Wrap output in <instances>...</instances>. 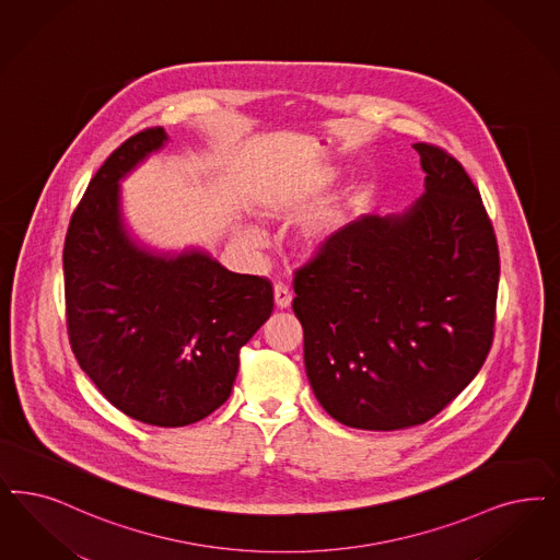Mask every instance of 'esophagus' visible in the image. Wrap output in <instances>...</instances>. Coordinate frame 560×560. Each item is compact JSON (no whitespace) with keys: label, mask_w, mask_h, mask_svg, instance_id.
Masks as SVG:
<instances>
[{"label":"esophagus","mask_w":560,"mask_h":560,"mask_svg":"<svg viewBox=\"0 0 560 560\" xmlns=\"http://www.w3.org/2000/svg\"><path fill=\"white\" fill-rule=\"evenodd\" d=\"M272 295H275V306H277V308H290L293 295H291V291L288 290L285 285L277 283V285H275V290H272Z\"/></svg>","instance_id":"obj_1"}]
</instances>
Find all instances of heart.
<instances>
[{
    "label": "heart",
    "mask_w": 560,
    "mask_h": 560,
    "mask_svg": "<svg viewBox=\"0 0 560 560\" xmlns=\"http://www.w3.org/2000/svg\"><path fill=\"white\" fill-rule=\"evenodd\" d=\"M325 182H328V177ZM341 223H343V212H328L327 217H323L320 221H316V223L310 228L308 237L310 240H323V237H327V235L335 232Z\"/></svg>",
    "instance_id": "b5f03b06"
}]
</instances>
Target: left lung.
<instances>
[{
    "instance_id": "obj_1",
    "label": "left lung",
    "mask_w": 560,
    "mask_h": 560,
    "mask_svg": "<svg viewBox=\"0 0 560 560\" xmlns=\"http://www.w3.org/2000/svg\"><path fill=\"white\" fill-rule=\"evenodd\" d=\"M424 194L362 214L295 270L310 386L337 422L401 430L443 411L494 337L499 246L462 163L418 142Z\"/></svg>"
}]
</instances>
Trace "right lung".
Wrapping results in <instances>:
<instances>
[{"mask_svg": "<svg viewBox=\"0 0 560 560\" xmlns=\"http://www.w3.org/2000/svg\"><path fill=\"white\" fill-rule=\"evenodd\" d=\"M167 140L163 128L142 130L101 165L68 228L63 279L80 368L126 416L177 428L228 401L272 285L200 248L154 250L128 230L119 182Z\"/></svg>", "mask_w": 560, "mask_h": 560, "instance_id": "obj_1", "label": "right lung"}]
</instances>
